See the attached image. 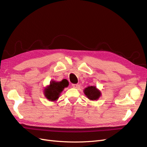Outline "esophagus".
Wrapping results in <instances>:
<instances>
[{
	"label": "esophagus",
	"instance_id": "34e87169",
	"mask_svg": "<svg viewBox=\"0 0 147 147\" xmlns=\"http://www.w3.org/2000/svg\"><path fill=\"white\" fill-rule=\"evenodd\" d=\"M72 86L74 87V88H77L78 86V84H72Z\"/></svg>",
	"mask_w": 147,
	"mask_h": 147
}]
</instances>
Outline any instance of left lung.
<instances>
[{
  "label": "left lung",
  "instance_id": "1",
  "mask_svg": "<svg viewBox=\"0 0 147 147\" xmlns=\"http://www.w3.org/2000/svg\"><path fill=\"white\" fill-rule=\"evenodd\" d=\"M84 92L89 99L94 100L98 99L100 96V92L95 86H88L84 89Z\"/></svg>",
  "mask_w": 147,
  "mask_h": 147
}]
</instances>
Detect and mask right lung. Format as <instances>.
<instances>
[{
    "instance_id": "1",
    "label": "right lung",
    "mask_w": 147,
    "mask_h": 147,
    "mask_svg": "<svg viewBox=\"0 0 147 147\" xmlns=\"http://www.w3.org/2000/svg\"><path fill=\"white\" fill-rule=\"evenodd\" d=\"M69 82L65 79H64L60 82H52L50 86L45 90V95L47 98L51 101H54L58 99L60 93L63 91L64 88L67 87Z\"/></svg>"
}]
</instances>
